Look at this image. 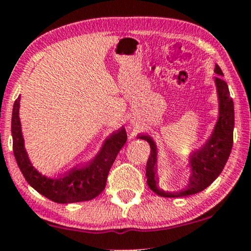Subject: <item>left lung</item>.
<instances>
[{
  "label": "left lung",
  "instance_id": "8db88e82",
  "mask_svg": "<svg viewBox=\"0 0 251 251\" xmlns=\"http://www.w3.org/2000/svg\"><path fill=\"white\" fill-rule=\"evenodd\" d=\"M215 73L218 75L214 79L218 100L217 122L208 139L188 155L190 175L185 189L178 192H170L160 188L157 143L149 134L138 135L139 139L146 140L151 148L146 164V178L149 188L160 197H188L203 191L221 175L229 159L234 140V101L230 97L226 82L222 79L224 74L218 65H215Z\"/></svg>",
  "mask_w": 251,
  "mask_h": 251
}]
</instances>
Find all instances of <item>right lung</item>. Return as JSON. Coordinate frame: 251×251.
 <instances>
[{
	"instance_id": "right-lung-1",
	"label": "right lung",
	"mask_w": 251,
	"mask_h": 251,
	"mask_svg": "<svg viewBox=\"0 0 251 251\" xmlns=\"http://www.w3.org/2000/svg\"><path fill=\"white\" fill-rule=\"evenodd\" d=\"M20 100L14 102L11 116L13 151L19 169L33 189L48 200L60 204L91 201L103 191L112 164L127 140L126 129L122 127L106 138L99 152L91 162L72 169L68 174L59 178H50L37 171L25 148L22 126L20 122Z\"/></svg>"
}]
</instances>
